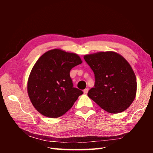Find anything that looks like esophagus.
<instances>
[{
    "instance_id": "obj_1",
    "label": "esophagus",
    "mask_w": 153,
    "mask_h": 153,
    "mask_svg": "<svg viewBox=\"0 0 153 153\" xmlns=\"http://www.w3.org/2000/svg\"><path fill=\"white\" fill-rule=\"evenodd\" d=\"M88 92V88H86L84 90V94H87Z\"/></svg>"
}]
</instances>
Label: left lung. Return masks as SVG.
<instances>
[{
	"label": "left lung",
	"instance_id": "1",
	"mask_svg": "<svg viewBox=\"0 0 153 153\" xmlns=\"http://www.w3.org/2000/svg\"><path fill=\"white\" fill-rule=\"evenodd\" d=\"M84 59L95 77L88 97L111 113L127 109L135 98L137 87L136 76L128 62L114 52H100L85 55Z\"/></svg>",
	"mask_w": 153,
	"mask_h": 153
}]
</instances>
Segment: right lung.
Wrapping results in <instances>:
<instances>
[{"label":"right lung","instance_id":"right-lung-1","mask_svg":"<svg viewBox=\"0 0 153 153\" xmlns=\"http://www.w3.org/2000/svg\"><path fill=\"white\" fill-rule=\"evenodd\" d=\"M82 63L79 56L59 49L46 52L36 61L27 82V92L38 112L59 117L70 109L81 90L74 87L71 69Z\"/></svg>","mask_w":153,"mask_h":153}]
</instances>
